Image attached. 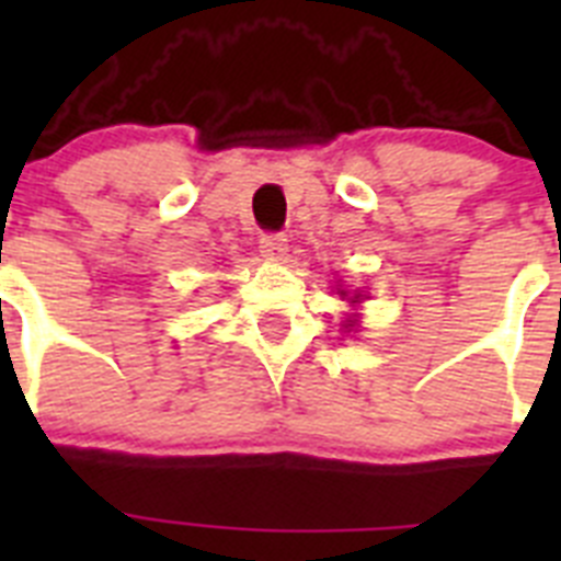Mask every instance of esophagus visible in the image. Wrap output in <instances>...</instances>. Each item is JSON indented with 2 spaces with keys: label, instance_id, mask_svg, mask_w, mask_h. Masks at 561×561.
I'll use <instances>...</instances> for the list:
<instances>
[{
  "label": "esophagus",
  "instance_id": "esophagus-1",
  "mask_svg": "<svg viewBox=\"0 0 561 561\" xmlns=\"http://www.w3.org/2000/svg\"><path fill=\"white\" fill-rule=\"evenodd\" d=\"M257 244H261V255L270 257V261H284V255L289 252L284 232H264Z\"/></svg>",
  "mask_w": 561,
  "mask_h": 561
}]
</instances>
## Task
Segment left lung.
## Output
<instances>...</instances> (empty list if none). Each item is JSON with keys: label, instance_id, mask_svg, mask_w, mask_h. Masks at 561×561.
<instances>
[{"label": "left lung", "instance_id": "obj_1", "mask_svg": "<svg viewBox=\"0 0 561 561\" xmlns=\"http://www.w3.org/2000/svg\"><path fill=\"white\" fill-rule=\"evenodd\" d=\"M340 295H348V291H340ZM359 300H362V295L351 297V304H359ZM348 325H356V320H348V323H345V329H348Z\"/></svg>", "mask_w": 561, "mask_h": 561}]
</instances>
